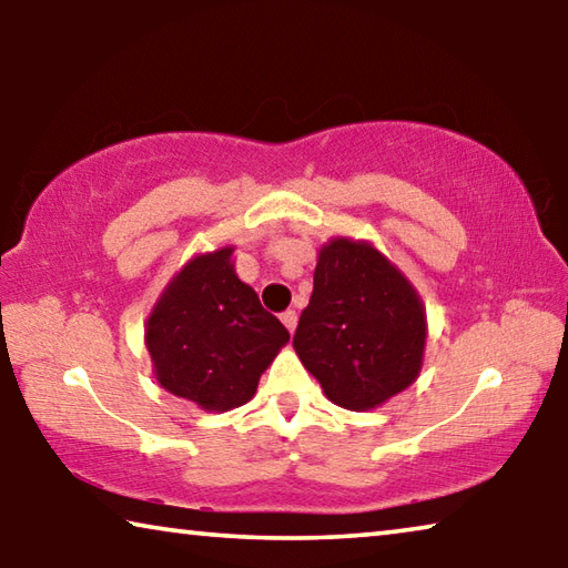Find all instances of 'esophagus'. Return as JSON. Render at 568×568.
<instances>
[{
	"label": "esophagus",
	"mask_w": 568,
	"mask_h": 568,
	"mask_svg": "<svg viewBox=\"0 0 568 568\" xmlns=\"http://www.w3.org/2000/svg\"><path fill=\"white\" fill-rule=\"evenodd\" d=\"M281 321H283V325L291 333H295V328H297V313L295 311H285L283 315H281Z\"/></svg>",
	"instance_id": "esophagus-1"
}]
</instances>
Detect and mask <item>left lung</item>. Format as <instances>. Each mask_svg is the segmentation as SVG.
Masks as SVG:
<instances>
[{"label": "left lung", "mask_w": 568, "mask_h": 568, "mask_svg": "<svg viewBox=\"0 0 568 568\" xmlns=\"http://www.w3.org/2000/svg\"><path fill=\"white\" fill-rule=\"evenodd\" d=\"M426 338V305L396 263L371 240L323 243L293 348L325 398L348 410L383 406L420 376Z\"/></svg>", "instance_id": "8db88e82"}]
</instances>
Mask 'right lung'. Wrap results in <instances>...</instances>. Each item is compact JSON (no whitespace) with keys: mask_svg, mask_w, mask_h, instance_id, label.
<instances>
[{"mask_svg":"<svg viewBox=\"0 0 568 568\" xmlns=\"http://www.w3.org/2000/svg\"><path fill=\"white\" fill-rule=\"evenodd\" d=\"M235 245L195 253L162 287L145 323L152 376L172 396L225 413L255 396L291 341L235 273Z\"/></svg>","mask_w":568,"mask_h":568,"instance_id":"add662e5","label":"right lung"}]
</instances>
